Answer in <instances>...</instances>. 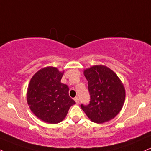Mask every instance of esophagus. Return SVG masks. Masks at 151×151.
Here are the masks:
<instances>
[{
  "instance_id": "esophagus-1",
  "label": "esophagus",
  "mask_w": 151,
  "mask_h": 151,
  "mask_svg": "<svg viewBox=\"0 0 151 151\" xmlns=\"http://www.w3.org/2000/svg\"><path fill=\"white\" fill-rule=\"evenodd\" d=\"M74 100H75V101H76V104H79V99H78V97H75L74 98Z\"/></svg>"
}]
</instances>
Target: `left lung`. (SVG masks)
<instances>
[{
    "mask_svg": "<svg viewBox=\"0 0 151 151\" xmlns=\"http://www.w3.org/2000/svg\"><path fill=\"white\" fill-rule=\"evenodd\" d=\"M90 102L81 109L92 122L101 124L120 112L125 100L123 83L114 71L104 65H94L84 70Z\"/></svg>",
    "mask_w": 151,
    "mask_h": 151,
    "instance_id": "1",
    "label": "left lung"
}]
</instances>
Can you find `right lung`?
<instances>
[{"label":"right lung","mask_w":151,"mask_h":151,"mask_svg":"<svg viewBox=\"0 0 151 151\" xmlns=\"http://www.w3.org/2000/svg\"><path fill=\"white\" fill-rule=\"evenodd\" d=\"M64 73L56 67H44L33 76L28 86L27 101L31 111L47 123L61 122L76 104L68 95V85L61 83Z\"/></svg>","instance_id":"1"}]
</instances>
